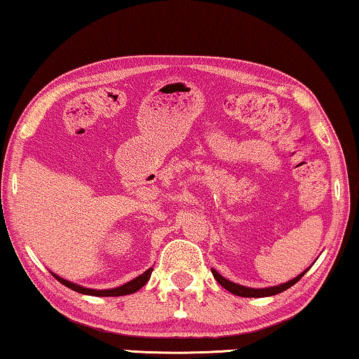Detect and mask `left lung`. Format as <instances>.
Wrapping results in <instances>:
<instances>
[{
	"instance_id": "obj_1",
	"label": "left lung",
	"mask_w": 359,
	"mask_h": 359,
	"mask_svg": "<svg viewBox=\"0 0 359 359\" xmlns=\"http://www.w3.org/2000/svg\"><path fill=\"white\" fill-rule=\"evenodd\" d=\"M212 273H213V278L218 280V284L223 285V287H224L226 290H229L231 294L239 295V297H253V299H258V297H271V295L280 294V292L287 290V289L292 287V285H294L295 283H299V280L302 279V276L305 274L306 271H303L302 274H299V276H297V278H294L292 280H287V283L279 284V285H273V287H264V289L245 287V285L236 284V283H233V280H228L226 278H223V276L219 274L218 271H215V269H212Z\"/></svg>"
}]
</instances>
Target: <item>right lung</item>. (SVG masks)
<instances>
[{"label":"right lung","mask_w":359,"mask_h":359,"mask_svg":"<svg viewBox=\"0 0 359 359\" xmlns=\"http://www.w3.org/2000/svg\"><path fill=\"white\" fill-rule=\"evenodd\" d=\"M151 273H152V268H149L147 271H144L142 274L137 276V278L131 279L130 283H126L123 285H120V287H115V289H104V290H97V289H88L83 287V285H79V284H74L70 283V280H65L60 278L57 274H53L54 278H56L60 284H64L65 287H69L72 290L79 292V294H83V295H93V297H120V295H128V294H135V292L140 290L142 285H144L149 279H151Z\"/></svg>","instance_id":"add662e5"}]
</instances>
